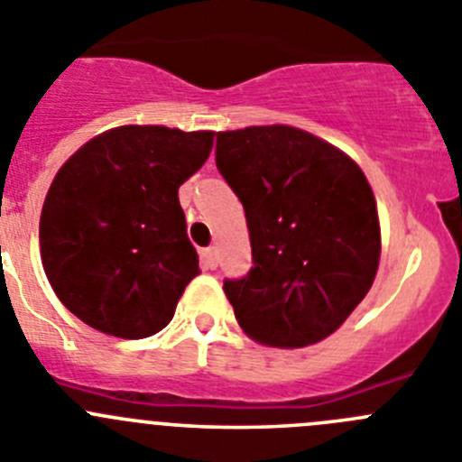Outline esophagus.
<instances>
[{"mask_svg": "<svg viewBox=\"0 0 462 462\" xmlns=\"http://www.w3.org/2000/svg\"><path fill=\"white\" fill-rule=\"evenodd\" d=\"M200 262H202V269H217V264H218L217 251H214V248H202Z\"/></svg>", "mask_w": 462, "mask_h": 462, "instance_id": "34e87169", "label": "esophagus"}]
</instances>
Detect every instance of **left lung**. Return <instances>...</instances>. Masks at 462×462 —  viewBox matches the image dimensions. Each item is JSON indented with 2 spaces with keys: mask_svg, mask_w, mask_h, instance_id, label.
Wrapping results in <instances>:
<instances>
[{
  "mask_svg": "<svg viewBox=\"0 0 462 462\" xmlns=\"http://www.w3.org/2000/svg\"><path fill=\"white\" fill-rule=\"evenodd\" d=\"M217 168L251 232V271L223 280L244 333L280 348L333 335L367 296L381 257L365 172L287 125L217 134Z\"/></svg>",
  "mask_w": 462,
  "mask_h": 462,
  "instance_id": "1",
  "label": "left lung"
}]
</instances>
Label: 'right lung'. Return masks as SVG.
I'll return each instance as SVG.
<instances>
[{
  "mask_svg": "<svg viewBox=\"0 0 462 462\" xmlns=\"http://www.w3.org/2000/svg\"><path fill=\"white\" fill-rule=\"evenodd\" d=\"M214 132L125 125L56 172L41 214V257L59 300L90 328L159 333L198 275L178 189L207 162Z\"/></svg>",
  "mask_w": 462,
  "mask_h": 462,
  "instance_id": "obj_1",
  "label": "right lung"
}]
</instances>
